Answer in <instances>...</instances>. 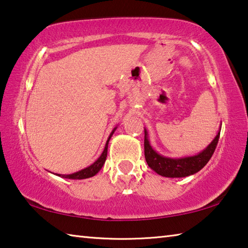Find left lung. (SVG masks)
Returning <instances> with one entry per match:
<instances>
[{"label": "left lung", "mask_w": 248, "mask_h": 248, "mask_svg": "<svg viewBox=\"0 0 248 248\" xmlns=\"http://www.w3.org/2000/svg\"><path fill=\"white\" fill-rule=\"evenodd\" d=\"M220 138V132L213 141L205 148L202 152L198 153L194 156L171 158L166 157L155 152L150 144L148 139V131L144 129V155L145 161L148 165L152 169L155 173L164 176V177L179 178L186 177V176L194 175L209 162V159L215 153L217 141Z\"/></svg>", "instance_id": "8db88e82"}]
</instances>
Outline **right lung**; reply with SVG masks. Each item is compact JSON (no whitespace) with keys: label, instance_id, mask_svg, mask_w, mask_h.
<instances>
[{"label":"right lung","instance_id":"right-lung-1","mask_svg":"<svg viewBox=\"0 0 248 248\" xmlns=\"http://www.w3.org/2000/svg\"><path fill=\"white\" fill-rule=\"evenodd\" d=\"M117 129L114 128V130H112L110 136H109L108 140L106 142V145H105V149L103 151V153L100 156L96 159V161L93 163V164L90 165L89 167H86V169H84L82 170H78L77 171V173H73V174H69V175H58V176H62L63 178H69V179H85V178H90V177H93V176H95L96 174L98 173V171L100 170V169H102L103 165L105 164V161H106V157H107V149H108V142L109 140H110V138L112 134H114L115 130Z\"/></svg>","mask_w":248,"mask_h":248}]
</instances>
